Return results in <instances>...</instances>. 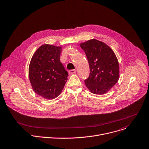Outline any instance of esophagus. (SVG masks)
Here are the masks:
<instances>
[{
  "label": "esophagus",
  "mask_w": 149,
  "mask_h": 149,
  "mask_svg": "<svg viewBox=\"0 0 149 149\" xmlns=\"http://www.w3.org/2000/svg\"><path fill=\"white\" fill-rule=\"evenodd\" d=\"M76 72V70H71L69 71V74H74Z\"/></svg>",
  "instance_id": "obj_1"
}]
</instances>
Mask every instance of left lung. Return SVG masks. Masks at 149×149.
I'll list each match as a JSON object with an SVG mask.
<instances>
[{"mask_svg": "<svg viewBox=\"0 0 149 149\" xmlns=\"http://www.w3.org/2000/svg\"><path fill=\"white\" fill-rule=\"evenodd\" d=\"M80 47L89 65V75L84 80L86 87L93 93H105L119 77V65L114 52L106 44L95 39L81 43Z\"/></svg>", "mask_w": 149, "mask_h": 149, "instance_id": "1", "label": "left lung"}]
</instances>
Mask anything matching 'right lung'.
Segmentation results:
<instances>
[{"mask_svg":"<svg viewBox=\"0 0 149 149\" xmlns=\"http://www.w3.org/2000/svg\"><path fill=\"white\" fill-rule=\"evenodd\" d=\"M61 47L49 44L40 46L34 53L29 65V79L34 91L53 100L61 92L68 79V72L60 61Z\"/></svg>","mask_w":149,"mask_h":149,"instance_id":"add662e5","label":"right lung"}]
</instances>
